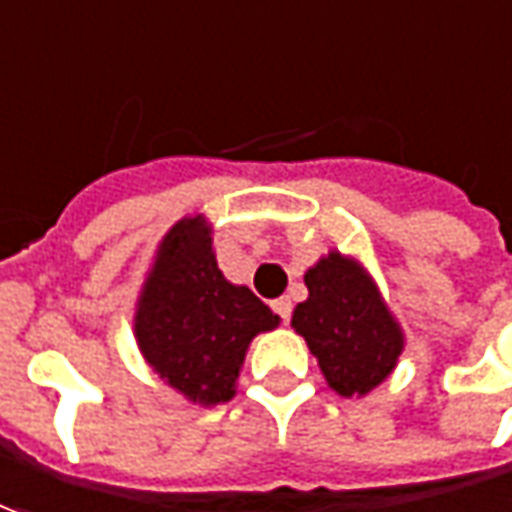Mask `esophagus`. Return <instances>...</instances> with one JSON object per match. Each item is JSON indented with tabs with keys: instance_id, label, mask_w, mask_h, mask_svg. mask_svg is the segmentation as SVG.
<instances>
[{
	"instance_id": "obj_1",
	"label": "esophagus",
	"mask_w": 512,
	"mask_h": 512,
	"mask_svg": "<svg viewBox=\"0 0 512 512\" xmlns=\"http://www.w3.org/2000/svg\"><path fill=\"white\" fill-rule=\"evenodd\" d=\"M273 309H276V315H281L284 320H290L292 301L290 298H276V301H273Z\"/></svg>"
}]
</instances>
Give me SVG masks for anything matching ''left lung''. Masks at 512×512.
Masks as SVG:
<instances>
[{
	"label": "left lung",
	"instance_id": "8db88e82",
	"mask_svg": "<svg viewBox=\"0 0 512 512\" xmlns=\"http://www.w3.org/2000/svg\"><path fill=\"white\" fill-rule=\"evenodd\" d=\"M306 301L292 309L323 379L337 396L365 398L396 370L404 354V329L382 290L357 256L331 248L306 273Z\"/></svg>",
	"mask_w": 512,
	"mask_h": 512
}]
</instances>
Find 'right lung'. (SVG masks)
<instances>
[{
    "label": "right lung",
    "mask_w": 512,
    "mask_h": 512,
    "mask_svg": "<svg viewBox=\"0 0 512 512\" xmlns=\"http://www.w3.org/2000/svg\"><path fill=\"white\" fill-rule=\"evenodd\" d=\"M211 234L206 214L175 222L155 248L133 309V337L144 362L200 407L236 396L253 337L281 323L245 284L222 276Z\"/></svg>",
    "instance_id": "right-lung-1"
}]
</instances>
